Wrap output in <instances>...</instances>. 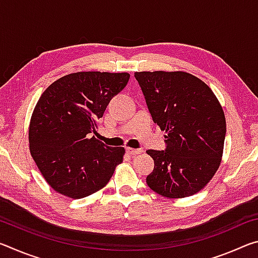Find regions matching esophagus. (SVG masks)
Wrapping results in <instances>:
<instances>
[{"label":"esophagus","instance_id":"1","mask_svg":"<svg viewBox=\"0 0 258 258\" xmlns=\"http://www.w3.org/2000/svg\"><path fill=\"white\" fill-rule=\"evenodd\" d=\"M126 152L130 155H139V154H141L142 150L141 149H133V148L127 147L126 148Z\"/></svg>","mask_w":258,"mask_h":258}]
</instances>
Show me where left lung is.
I'll use <instances>...</instances> for the list:
<instances>
[{"instance_id": "left-lung-1", "label": "left lung", "mask_w": 258, "mask_h": 258, "mask_svg": "<svg viewBox=\"0 0 258 258\" xmlns=\"http://www.w3.org/2000/svg\"><path fill=\"white\" fill-rule=\"evenodd\" d=\"M155 123L165 131V150H148L155 161L151 190L167 198L197 194L212 180L223 155L226 123L213 91L185 72L134 74Z\"/></svg>"}]
</instances>
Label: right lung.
I'll list each match as a JSON object with an SVG mask.
<instances>
[{"instance_id": "1", "label": "right lung", "mask_w": 258, "mask_h": 258, "mask_svg": "<svg viewBox=\"0 0 258 258\" xmlns=\"http://www.w3.org/2000/svg\"><path fill=\"white\" fill-rule=\"evenodd\" d=\"M128 80L127 73L78 72L42 93L29 123V150L54 191L73 199L87 197L106 186L123 163V147H108L92 133Z\"/></svg>"}]
</instances>
